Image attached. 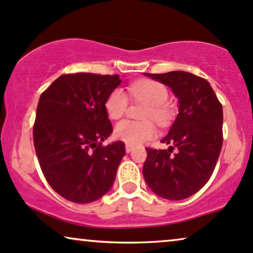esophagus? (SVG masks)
<instances>
[{
    "mask_svg": "<svg viewBox=\"0 0 253 253\" xmlns=\"http://www.w3.org/2000/svg\"><path fill=\"white\" fill-rule=\"evenodd\" d=\"M133 150V146H130V145H126V152L127 153H130Z\"/></svg>",
    "mask_w": 253,
    "mask_h": 253,
    "instance_id": "34e87169",
    "label": "esophagus"
}]
</instances>
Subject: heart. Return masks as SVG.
<instances>
[{
  "mask_svg": "<svg viewBox=\"0 0 253 253\" xmlns=\"http://www.w3.org/2000/svg\"><path fill=\"white\" fill-rule=\"evenodd\" d=\"M128 92L134 99L148 104L145 112L146 119H154L164 123L168 117V110L165 106L168 99V89L165 85L153 81H139L128 86ZM128 105V99L121 88H116L108 94L105 101V111L111 119H119L124 116ZM117 139L127 145L137 146L148 141L156 135V128L150 121L136 123L132 120H123L114 128Z\"/></svg>",
  "mask_w": 253,
  "mask_h": 253,
  "instance_id": "b5f03b06",
  "label": "heart"
}]
</instances>
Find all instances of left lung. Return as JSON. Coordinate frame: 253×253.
<instances>
[{
  "mask_svg": "<svg viewBox=\"0 0 253 253\" xmlns=\"http://www.w3.org/2000/svg\"><path fill=\"white\" fill-rule=\"evenodd\" d=\"M143 75L167 85L178 99L176 119L161 140L169 148H146L143 178L160 197L184 200L204 187L216 167L223 143L222 104L209 82L193 73Z\"/></svg>",
  "mask_w": 253,
  "mask_h": 253,
  "instance_id": "8db88e82",
  "label": "left lung"
}]
</instances>
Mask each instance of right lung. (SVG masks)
<instances>
[{
  "label": "right lung",
  "instance_id": "obj_1",
  "mask_svg": "<svg viewBox=\"0 0 253 253\" xmlns=\"http://www.w3.org/2000/svg\"><path fill=\"white\" fill-rule=\"evenodd\" d=\"M120 83L118 75L70 73L41 94L35 150L47 183L65 200L91 203L114 183L125 143L101 142L113 132L105 101Z\"/></svg>",
  "mask_w": 253,
  "mask_h": 253
}]
</instances>
